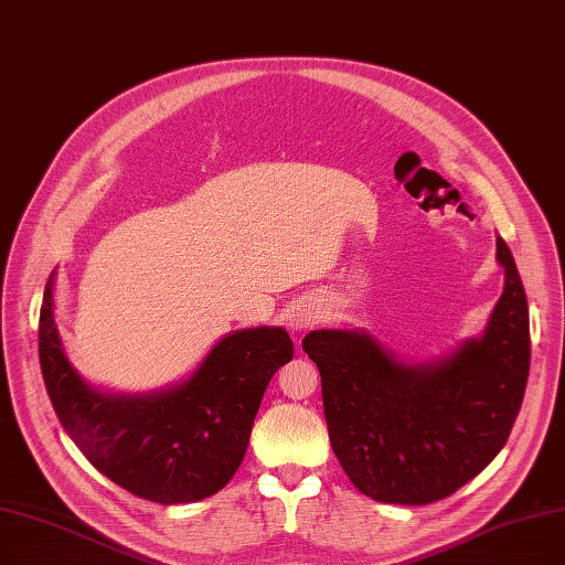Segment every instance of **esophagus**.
<instances>
[{
	"mask_svg": "<svg viewBox=\"0 0 565 565\" xmlns=\"http://www.w3.org/2000/svg\"><path fill=\"white\" fill-rule=\"evenodd\" d=\"M318 321H321V309H318L316 302L300 300L288 311V328L292 332H305V330L313 328Z\"/></svg>",
	"mask_w": 565,
	"mask_h": 565,
	"instance_id": "esophagus-1",
	"label": "esophagus"
}]
</instances>
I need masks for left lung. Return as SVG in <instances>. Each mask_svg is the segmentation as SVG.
Wrapping results in <instances>:
<instances>
[{
	"instance_id": "obj_1",
	"label": "left lung",
	"mask_w": 565,
	"mask_h": 565,
	"mask_svg": "<svg viewBox=\"0 0 565 565\" xmlns=\"http://www.w3.org/2000/svg\"><path fill=\"white\" fill-rule=\"evenodd\" d=\"M505 284L484 330L448 355L406 362L366 330H313L302 349L321 372L332 450L381 503L455 494L492 461L518 418L531 360L529 305L508 244Z\"/></svg>"
}]
</instances>
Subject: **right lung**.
Returning <instances> with one entry per match:
<instances>
[{"label": "right lung", "instance_id": "right-lung-1", "mask_svg": "<svg viewBox=\"0 0 565 565\" xmlns=\"http://www.w3.org/2000/svg\"><path fill=\"white\" fill-rule=\"evenodd\" d=\"M53 292L55 269L39 316L41 372L62 427L94 469L163 505L201 501L226 487L247 452L269 379L292 358L288 332L235 330L173 385L138 395L106 392L68 362Z\"/></svg>", "mask_w": 565, "mask_h": 565}]
</instances>
